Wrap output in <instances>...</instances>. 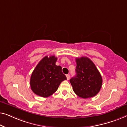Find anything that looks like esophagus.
I'll list each match as a JSON object with an SVG mask.
<instances>
[{
    "label": "esophagus",
    "instance_id": "34e87169",
    "mask_svg": "<svg viewBox=\"0 0 127 127\" xmlns=\"http://www.w3.org/2000/svg\"><path fill=\"white\" fill-rule=\"evenodd\" d=\"M66 77H67V80H69V78H70V75H69V74L66 75Z\"/></svg>",
    "mask_w": 127,
    "mask_h": 127
}]
</instances>
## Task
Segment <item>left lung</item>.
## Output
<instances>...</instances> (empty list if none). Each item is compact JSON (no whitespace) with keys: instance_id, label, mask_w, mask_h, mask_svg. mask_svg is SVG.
<instances>
[{"instance_id":"1","label":"left lung","mask_w":127,"mask_h":127,"mask_svg":"<svg viewBox=\"0 0 127 127\" xmlns=\"http://www.w3.org/2000/svg\"><path fill=\"white\" fill-rule=\"evenodd\" d=\"M76 75L69 82L76 95L83 98L94 97L98 93L102 84L99 71L87 57L76 58Z\"/></svg>"}]
</instances>
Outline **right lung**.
Wrapping results in <instances>:
<instances>
[{
	"label": "right lung",
	"mask_w": 127,
	"mask_h": 127,
	"mask_svg": "<svg viewBox=\"0 0 127 127\" xmlns=\"http://www.w3.org/2000/svg\"><path fill=\"white\" fill-rule=\"evenodd\" d=\"M58 58L46 56L39 62L32 72L30 85L34 93L48 97L56 92L62 81L67 78L62 71V67L56 65Z\"/></svg>",
	"instance_id": "1"
}]
</instances>
